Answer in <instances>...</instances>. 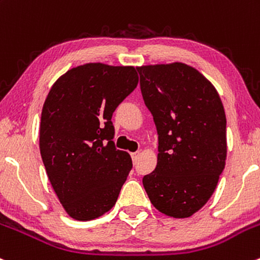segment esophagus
Wrapping results in <instances>:
<instances>
[{"label": "esophagus", "instance_id": "1", "mask_svg": "<svg viewBox=\"0 0 260 260\" xmlns=\"http://www.w3.org/2000/svg\"><path fill=\"white\" fill-rule=\"evenodd\" d=\"M138 154H139L138 152L131 153V157H132V160H133V162H136V160H137V158H138Z\"/></svg>", "mask_w": 260, "mask_h": 260}]
</instances>
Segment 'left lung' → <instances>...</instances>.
<instances>
[{
    "label": "left lung",
    "instance_id": "8db88e82",
    "mask_svg": "<svg viewBox=\"0 0 260 260\" xmlns=\"http://www.w3.org/2000/svg\"><path fill=\"white\" fill-rule=\"evenodd\" d=\"M141 92L158 133V160L143 187L169 217L187 218L208 202L225 166L226 119L213 84L190 66H142Z\"/></svg>",
    "mask_w": 260,
    "mask_h": 260
}]
</instances>
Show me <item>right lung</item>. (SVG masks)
Here are the masks:
<instances>
[{
    "label": "right lung",
    "mask_w": 260,
    "mask_h": 260,
    "mask_svg": "<svg viewBox=\"0 0 260 260\" xmlns=\"http://www.w3.org/2000/svg\"><path fill=\"white\" fill-rule=\"evenodd\" d=\"M137 83L135 67L87 63L59 77L46 98L41 155L73 219H94L116 204L132 159L116 148L112 114Z\"/></svg>",
    "instance_id": "1"
}]
</instances>
